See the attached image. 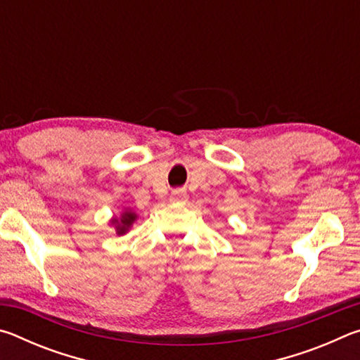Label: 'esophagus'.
<instances>
[{
	"instance_id": "1",
	"label": "esophagus",
	"mask_w": 360,
	"mask_h": 360,
	"mask_svg": "<svg viewBox=\"0 0 360 360\" xmlns=\"http://www.w3.org/2000/svg\"><path fill=\"white\" fill-rule=\"evenodd\" d=\"M169 202L172 203H186L187 202V193L184 188H174L172 192V197H169Z\"/></svg>"
}]
</instances>
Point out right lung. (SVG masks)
<instances>
[{
  "label": "right lung",
  "mask_w": 360,
  "mask_h": 360,
  "mask_svg": "<svg viewBox=\"0 0 360 360\" xmlns=\"http://www.w3.org/2000/svg\"><path fill=\"white\" fill-rule=\"evenodd\" d=\"M136 214L133 212L131 210H125L124 212H122L120 217H114L111 224L115 227V231H117V235H125L127 231L130 230V227L133 225V222L136 221Z\"/></svg>",
  "instance_id": "obj_1"
}]
</instances>
